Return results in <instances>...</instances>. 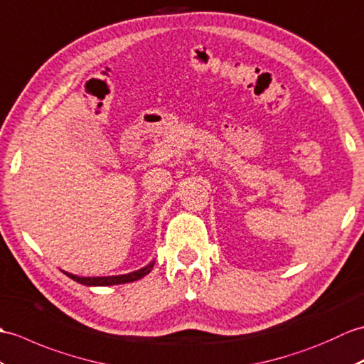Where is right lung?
I'll return each mask as SVG.
<instances>
[{"mask_svg": "<svg viewBox=\"0 0 364 364\" xmlns=\"http://www.w3.org/2000/svg\"><path fill=\"white\" fill-rule=\"evenodd\" d=\"M156 262H151L148 266L144 268L131 272V274H124V276H110V277H79L75 276V274H68L65 272L67 276L73 280L79 282L82 285H88V287H106V285H119V284H127V282H135L141 277L146 276V274L151 272V269L154 268Z\"/></svg>", "mask_w": 364, "mask_h": 364, "instance_id": "add662e5", "label": "right lung"}]
</instances>
